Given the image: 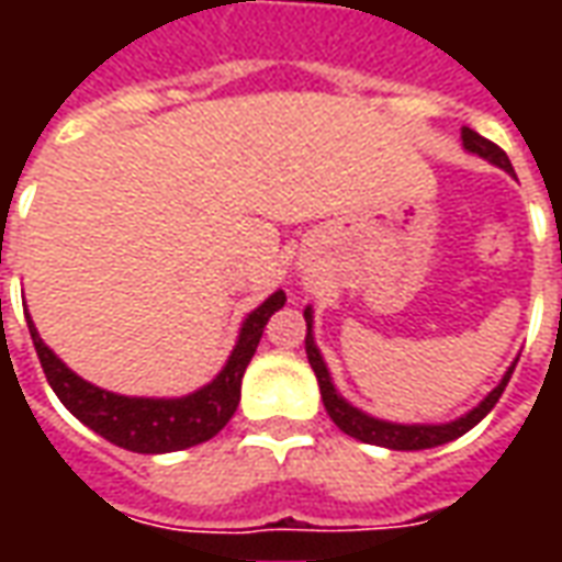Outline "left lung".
<instances>
[{
	"label": "left lung",
	"mask_w": 562,
	"mask_h": 562,
	"mask_svg": "<svg viewBox=\"0 0 562 562\" xmlns=\"http://www.w3.org/2000/svg\"><path fill=\"white\" fill-rule=\"evenodd\" d=\"M460 138H463V147L470 149V153H479L482 159L494 161L496 168H503V171H512V161L503 149L496 147L494 140L482 138L479 132H472V128L463 126L460 132ZM306 318V358H310V367H313V373L318 379V389H322V403H325V409H328L330 422L340 427L342 434L355 436V439H361V442H370V446H382V448H394V451H422V448H434V446H446L451 439H458L467 430H472L475 424L482 422L484 415L491 413L499 401V394L506 391L508 379H512V370L515 364L508 367L503 382L496 385L487 397H484L475 409H470L467 415H460L458 422H448V424H394V422H379L373 415L361 413V409H355L352 403H346L334 389V382H330V373L325 361H322V352L316 349V340H313V310L306 306L304 310Z\"/></svg>",
	"instance_id": "left-lung-1"
}]
</instances>
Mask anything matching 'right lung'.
<instances>
[{
	"label": "right lung",
	"mask_w": 562,
	"mask_h": 562,
	"mask_svg": "<svg viewBox=\"0 0 562 562\" xmlns=\"http://www.w3.org/2000/svg\"><path fill=\"white\" fill-rule=\"evenodd\" d=\"M285 304V292H273L265 304L252 310L246 316L237 346H234L228 364L222 367V373L210 385L198 389L195 394L173 397V401H153V397H123L111 391L95 389L87 379L71 373L59 358H56L38 330L26 318L32 334V346L38 352L42 370L56 397L63 401L68 413L80 418L90 430L104 436L108 442H114L138 454H165V451H180L207 442L228 424V418L240 403V379L246 367L252 361V355L261 340V330L268 325V318Z\"/></svg>",
	"instance_id": "add662e5"
}]
</instances>
